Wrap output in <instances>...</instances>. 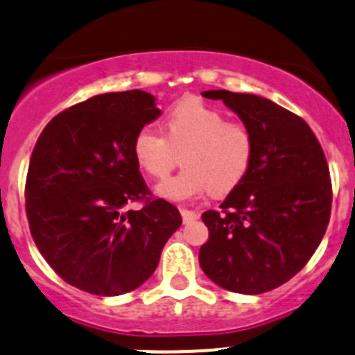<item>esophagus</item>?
Here are the masks:
<instances>
[{
  "instance_id": "1",
  "label": "esophagus",
  "mask_w": 355,
  "mask_h": 355,
  "mask_svg": "<svg viewBox=\"0 0 355 355\" xmlns=\"http://www.w3.org/2000/svg\"><path fill=\"white\" fill-rule=\"evenodd\" d=\"M181 211V216H183V222L184 223H190V222H195L197 218H199V213H195V211H190V209H180Z\"/></svg>"
}]
</instances>
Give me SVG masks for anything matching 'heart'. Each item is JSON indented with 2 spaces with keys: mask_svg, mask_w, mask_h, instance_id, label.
Here are the masks:
<instances>
[{
  "mask_svg": "<svg viewBox=\"0 0 355 355\" xmlns=\"http://www.w3.org/2000/svg\"><path fill=\"white\" fill-rule=\"evenodd\" d=\"M165 132L153 125L139 128L132 142L133 158L155 180H165L180 162L184 168L156 188L164 199L184 202L207 191L225 195L239 187L255 156V135L246 123L229 121L227 114L199 98H183L165 118Z\"/></svg>",
  "mask_w": 355,
  "mask_h": 355,
  "instance_id": "heart-1",
  "label": "heart"
}]
</instances>
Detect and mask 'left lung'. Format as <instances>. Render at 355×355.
Segmentation results:
<instances>
[{
	"instance_id": "obj_1",
	"label": "left lung",
	"mask_w": 355,
	"mask_h": 355,
	"mask_svg": "<svg viewBox=\"0 0 355 355\" xmlns=\"http://www.w3.org/2000/svg\"><path fill=\"white\" fill-rule=\"evenodd\" d=\"M202 96L223 100L252 128L255 156L220 209L202 213L209 239L200 268L230 292H269L306 266L326 234L333 202L326 155L306 121L271 100L227 89Z\"/></svg>"
}]
</instances>
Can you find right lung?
Returning a JSON list of instances; mask_svg holds the SVG:
<instances>
[{
	"instance_id": "1",
	"label": "right lung",
	"mask_w": 355,
	"mask_h": 355,
	"mask_svg": "<svg viewBox=\"0 0 355 355\" xmlns=\"http://www.w3.org/2000/svg\"><path fill=\"white\" fill-rule=\"evenodd\" d=\"M141 89L105 93L71 105L47 123L26 178L33 241L67 284L95 295H119L155 272L178 207L155 199L139 172L132 142L160 116ZM142 202L139 211H124Z\"/></svg>"
}]
</instances>
